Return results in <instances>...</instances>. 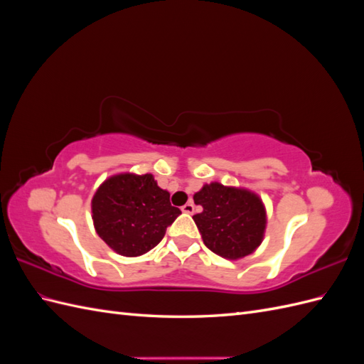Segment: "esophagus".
Here are the masks:
<instances>
[{"mask_svg":"<svg viewBox=\"0 0 364 364\" xmlns=\"http://www.w3.org/2000/svg\"><path fill=\"white\" fill-rule=\"evenodd\" d=\"M182 211L185 213V214H193L194 213V205L190 202V203H185L183 206H182Z\"/></svg>","mask_w":364,"mask_h":364,"instance_id":"obj_1","label":"esophagus"}]
</instances>
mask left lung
Masks as SVG:
<instances>
[{
  "label": "left lung",
  "mask_w": 364,
  "mask_h": 364,
  "mask_svg": "<svg viewBox=\"0 0 364 364\" xmlns=\"http://www.w3.org/2000/svg\"><path fill=\"white\" fill-rule=\"evenodd\" d=\"M202 213L193 215L205 246L226 259H240L262 243L267 213L261 197L247 188L205 183L194 194Z\"/></svg>",
  "instance_id": "1"
}]
</instances>
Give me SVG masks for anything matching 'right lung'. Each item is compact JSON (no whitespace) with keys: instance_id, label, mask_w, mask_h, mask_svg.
I'll use <instances>...</instances> for the list:
<instances>
[{"instance_id":"1","label":"right lung","mask_w":364,"mask_h":364,"mask_svg":"<svg viewBox=\"0 0 364 364\" xmlns=\"http://www.w3.org/2000/svg\"><path fill=\"white\" fill-rule=\"evenodd\" d=\"M95 232L118 255L139 257L155 247L178 218L179 208L153 174L119 173L98 186L92 202Z\"/></svg>"}]
</instances>
